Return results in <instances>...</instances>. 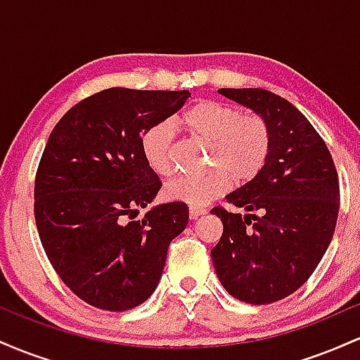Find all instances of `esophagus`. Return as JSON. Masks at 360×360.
Listing matches in <instances>:
<instances>
[{
  "label": "esophagus",
  "instance_id": "34e87169",
  "mask_svg": "<svg viewBox=\"0 0 360 360\" xmlns=\"http://www.w3.org/2000/svg\"><path fill=\"white\" fill-rule=\"evenodd\" d=\"M203 214H206L205 208H200V206H189V217H191L193 220L203 217Z\"/></svg>",
  "mask_w": 360,
  "mask_h": 360
}]
</instances>
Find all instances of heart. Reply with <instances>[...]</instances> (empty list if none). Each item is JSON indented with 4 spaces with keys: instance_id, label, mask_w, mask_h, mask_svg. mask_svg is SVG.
I'll list each match as a JSON object with an SVG mask.
<instances>
[{
    "instance_id": "heart-1",
    "label": "heart",
    "mask_w": 360,
    "mask_h": 360,
    "mask_svg": "<svg viewBox=\"0 0 360 360\" xmlns=\"http://www.w3.org/2000/svg\"><path fill=\"white\" fill-rule=\"evenodd\" d=\"M181 123L193 137L210 143L208 167L201 176H183L164 186L167 200L203 206L229 189L230 177L245 183L255 177L271 152V128L260 115L218 101H200L189 106ZM176 130L171 122H157L140 139L147 166L159 176L172 172Z\"/></svg>"
}]
</instances>
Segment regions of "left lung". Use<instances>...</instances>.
Returning a JSON list of instances; mask_svg holds the SVG:
<instances>
[{"label":"left lung","instance_id":"obj_1","mask_svg":"<svg viewBox=\"0 0 360 360\" xmlns=\"http://www.w3.org/2000/svg\"><path fill=\"white\" fill-rule=\"evenodd\" d=\"M260 115L271 152L260 172L212 210L223 233L212 259L221 286L249 304H269L307 283L325 255L338 217L337 169L323 139L301 111L266 89H218Z\"/></svg>","mask_w":360,"mask_h":360}]
</instances>
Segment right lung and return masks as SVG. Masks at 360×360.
Instances as JSON below:
<instances>
[{
	"label": "right lung",
	"mask_w": 360,
	"mask_h": 360,
	"mask_svg": "<svg viewBox=\"0 0 360 360\" xmlns=\"http://www.w3.org/2000/svg\"><path fill=\"white\" fill-rule=\"evenodd\" d=\"M189 91L110 88L59 120L35 177V221L49 260L76 296L106 311L150 298L167 249L188 225L181 201L155 205L160 189L140 139L183 108Z\"/></svg>",
	"instance_id": "1"
}]
</instances>
